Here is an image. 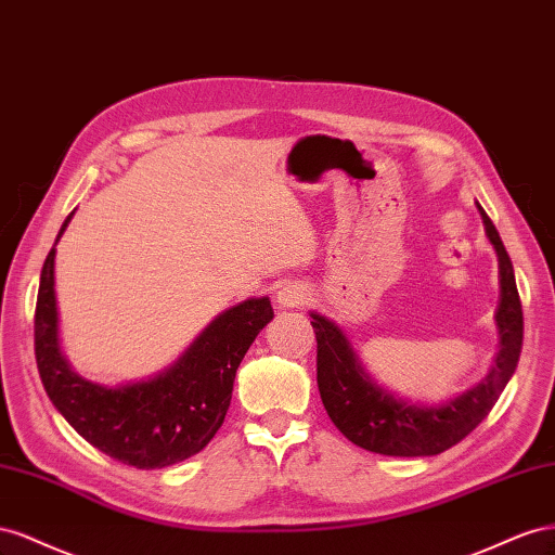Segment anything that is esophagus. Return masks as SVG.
<instances>
[{"label":"esophagus","instance_id":"obj_1","mask_svg":"<svg viewBox=\"0 0 555 555\" xmlns=\"http://www.w3.org/2000/svg\"><path fill=\"white\" fill-rule=\"evenodd\" d=\"M309 288L305 286V283H286L279 293H276V302L279 307L283 309H299L307 305L309 299Z\"/></svg>","mask_w":555,"mask_h":555}]
</instances>
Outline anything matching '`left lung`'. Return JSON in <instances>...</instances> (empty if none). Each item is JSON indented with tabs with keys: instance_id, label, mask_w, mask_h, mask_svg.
Returning a JSON list of instances; mask_svg holds the SVG:
<instances>
[{
	"instance_id": "1",
	"label": "left lung",
	"mask_w": 555,
	"mask_h": 555,
	"mask_svg": "<svg viewBox=\"0 0 555 555\" xmlns=\"http://www.w3.org/2000/svg\"><path fill=\"white\" fill-rule=\"evenodd\" d=\"M477 211L483 220L488 242L495 248L500 269V302L495 311L500 344L493 367L479 384L439 404L400 398L398 392L374 382L351 339L335 321L311 311V325L319 341L315 378H319L321 400L337 430L356 447L395 457L447 451L488 416L516 372L520 344H524V311H520L514 267L495 225L490 223L479 202Z\"/></svg>"
}]
</instances>
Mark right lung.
Instances as JSON below:
<instances>
[{
	"label": "right lung",
	"instance_id": "1",
	"mask_svg": "<svg viewBox=\"0 0 555 555\" xmlns=\"http://www.w3.org/2000/svg\"><path fill=\"white\" fill-rule=\"evenodd\" d=\"M272 319L269 297H248L218 313L163 372L118 386L90 382L74 372L60 346L53 246L37 295V367L51 402L88 444L122 465L160 469L199 453L214 439L230 409L236 370Z\"/></svg>",
	"mask_w": 555,
	"mask_h": 555
}]
</instances>
